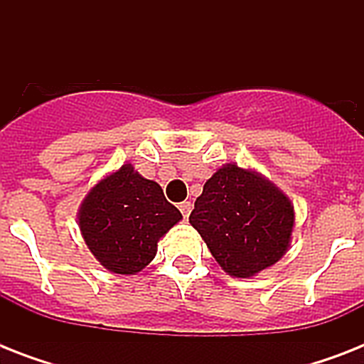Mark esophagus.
<instances>
[{"mask_svg":"<svg viewBox=\"0 0 364 364\" xmlns=\"http://www.w3.org/2000/svg\"><path fill=\"white\" fill-rule=\"evenodd\" d=\"M179 210H181L183 217H185V219H188V215H191V210H193V204H191V202H181V204H179Z\"/></svg>","mask_w":364,"mask_h":364,"instance_id":"1","label":"esophagus"}]
</instances>
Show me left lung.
Here are the masks:
<instances>
[{
	"mask_svg": "<svg viewBox=\"0 0 364 364\" xmlns=\"http://www.w3.org/2000/svg\"><path fill=\"white\" fill-rule=\"evenodd\" d=\"M188 223L228 276L251 277L287 253L294 210L266 177L225 164L205 181Z\"/></svg>",
	"mask_w": 364,
	"mask_h": 364,
	"instance_id": "1",
	"label": "left lung"
}]
</instances>
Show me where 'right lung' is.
Here are the masks:
<instances>
[{"mask_svg":"<svg viewBox=\"0 0 364 364\" xmlns=\"http://www.w3.org/2000/svg\"><path fill=\"white\" fill-rule=\"evenodd\" d=\"M77 219L100 264L130 276L154 259L159 240L183 215L166 200L159 183L124 164L90 188Z\"/></svg>","mask_w":364,"mask_h":364,"instance_id":"obj_1","label":"right lung"}]
</instances>
